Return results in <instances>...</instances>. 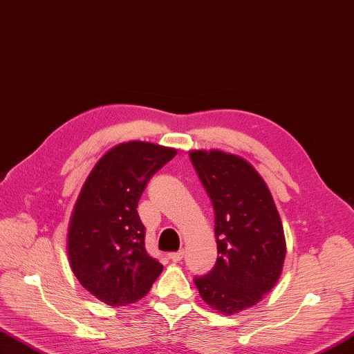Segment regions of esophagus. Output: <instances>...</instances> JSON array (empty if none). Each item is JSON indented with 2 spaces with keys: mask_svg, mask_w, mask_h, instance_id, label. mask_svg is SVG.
<instances>
[{
  "mask_svg": "<svg viewBox=\"0 0 354 354\" xmlns=\"http://www.w3.org/2000/svg\"><path fill=\"white\" fill-rule=\"evenodd\" d=\"M183 256H185V251L183 250H180V251H176V253H169L168 254V257L171 259L172 262H180L183 259Z\"/></svg>",
  "mask_w": 354,
  "mask_h": 354,
  "instance_id": "esophagus-1",
  "label": "esophagus"
}]
</instances>
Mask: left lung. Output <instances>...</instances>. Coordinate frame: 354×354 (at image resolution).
<instances>
[{
    "label": "left lung",
    "instance_id": "left-lung-1",
    "mask_svg": "<svg viewBox=\"0 0 354 354\" xmlns=\"http://www.w3.org/2000/svg\"><path fill=\"white\" fill-rule=\"evenodd\" d=\"M189 157L215 210L216 263L195 277L212 309L233 315L256 306L277 285L286 241L268 186L243 157L192 150Z\"/></svg>",
    "mask_w": 354,
    "mask_h": 354
}]
</instances>
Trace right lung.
Segmentation results:
<instances>
[{"instance_id": "obj_1", "label": "right lung", "mask_w": 354, "mask_h": 354, "mask_svg": "<svg viewBox=\"0 0 354 354\" xmlns=\"http://www.w3.org/2000/svg\"><path fill=\"white\" fill-rule=\"evenodd\" d=\"M176 148L130 140L111 148L89 172L71 214V270L89 292L113 308L148 294L163 266L148 256L138 203L147 182Z\"/></svg>"}]
</instances>
